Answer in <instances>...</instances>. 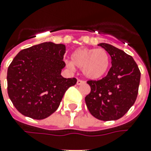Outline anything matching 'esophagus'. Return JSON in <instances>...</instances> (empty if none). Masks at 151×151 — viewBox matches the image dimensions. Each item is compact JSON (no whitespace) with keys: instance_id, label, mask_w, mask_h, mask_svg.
<instances>
[{"instance_id":"34e87169","label":"esophagus","mask_w":151,"mask_h":151,"mask_svg":"<svg viewBox=\"0 0 151 151\" xmlns=\"http://www.w3.org/2000/svg\"><path fill=\"white\" fill-rule=\"evenodd\" d=\"M83 84H85V81H83V80H80L78 79V81H77V85H83Z\"/></svg>"}]
</instances>
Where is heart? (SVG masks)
<instances>
[{
  "mask_svg": "<svg viewBox=\"0 0 151 151\" xmlns=\"http://www.w3.org/2000/svg\"><path fill=\"white\" fill-rule=\"evenodd\" d=\"M68 67L81 68L86 78L97 80L107 73L110 66V56L104 49L78 48L71 55Z\"/></svg>",
  "mask_w": 151,
  "mask_h": 151,
  "instance_id": "1",
  "label": "heart"
}]
</instances>
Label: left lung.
I'll return each mask as SVG.
<instances>
[{
    "instance_id": "1",
    "label": "left lung",
    "mask_w": 151,
    "mask_h": 151,
    "mask_svg": "<svg viewBox=\"0 0 151 151\" xmlns=\"http://www.w3.org/2000/svg\"><path fill=\"white\" fill-rule=\"evenodd\" d=\"M98 46L111 57L112 67L99 81H88L91 92L85 97L90 113L103 121L122 118L133 105L138 94L141 73L133 58L107 43Z\"/></svg>"
}]
</instances>
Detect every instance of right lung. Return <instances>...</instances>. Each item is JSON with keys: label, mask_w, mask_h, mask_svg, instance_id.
<instances>
[{"label": "right lung", "mask_w": 151, "mask_h": 151, "mask_svg": "<svg viewBox=\"0 0 151 151\" xmlns=\"http://www.w3.org/2000/svg\"><path fill=\"white\" fill-rule=\"evenodd\" d=\"M64 44L43 42L20 50L7 71L8 95L24 116L43 119L60 106L62 98L77 79L61 75L65 67Z\"/></svg>", "instance_id": "obj_1"}]
</instances>
